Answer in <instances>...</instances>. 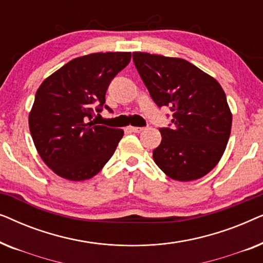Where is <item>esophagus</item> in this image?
<instances>
[{
	"mask_svg": "<svg viewBox=\"0 0 263 263\" xmlns=\"http://www.w3.org/2000/svg\"><path fill=\"white\" fill-rule=\"evenodd\" d=\"M129 129H130L132 132H134V133H141L143 129V127H129Z\"/></svg>",
	"mask_w": 263,
	"mask_h": 263,
	"instance_id": "esophagus-1",
	"label": "esophagus"
}]
</instances>
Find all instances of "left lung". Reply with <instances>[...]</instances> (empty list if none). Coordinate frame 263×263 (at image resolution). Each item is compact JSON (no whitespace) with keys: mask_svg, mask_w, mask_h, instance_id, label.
<instances>
[{"mask_svg":"<svg viewBox=\"0 0 263 263\" xmlns=\"http://www.w3.org/2000/svg\"><path fill=\"white\" fill-rule=\"evenodd\" d=\"M133 61L158 106H171L172 127L160 128L153 159L175 181L203 177L219 163L231 134L224 89L211 75L177 57L133 52Z\"/></svg>","mask_w":263,"mask_h":263,"instance_id":"8db88e82","label":"left lung"}]
</instances>
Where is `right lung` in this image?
<instances>
[{"label":"right lung","mask_w":263,"mask_h":263,"mask_svg":"<svg viewBox=\"0 0 263 263\" xmlns=\"http://www.w3.org/2000/svg\"><path fill=\"white\" fill-rule=\"evenodd\" d=\"M130 52H97L64 64L42 82L28 125L43 161L60 177L85 181L102 170L124 132L96 125L111 80L130 62Z\"/></svg>","instance_id":"right-lung-1"}]
</instances>
